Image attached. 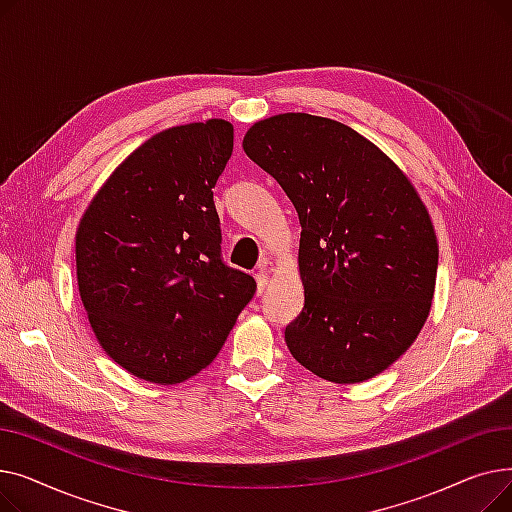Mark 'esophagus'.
Segmentation results:
<instances>
[{"instance_id": "esophagus-1", "label": "esophagus", "mask_w": 512, "mask_h": 512, "mask_svg": "<svg viewBox=\"0 0 512 512\" xmlns=\"http://www.w3.org/2000/svg\"><path fill=\"white\" fill-rule=\"evenodd\" d=\"M255 280H257V294H263L265 292V288H267V274L265 272H259L257 276H255Z\"/></svg>"}]
</instances>
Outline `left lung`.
Listing matches in <instances>:
<instances>
[{"label":"left lung","instance_id":"obj_1","mask_svg":"<svg viewBox=\"0 0 512 512\" xmlns=\"http://www.w3.org/2000/svg\"><path fill=\"white\" fill-rule=\"evenodd\" d=\"M242 149L299 215L305 307L284 330L290 355L336 384L382 373L417 338L436 288L438 240L413 184L330 118L261 120Z\"/></svg>","mask_w":512,"mask_h":512}]
</instances>
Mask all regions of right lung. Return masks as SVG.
I'll use <instances>...</instances> for the list:
<instances>
[{
  "label": "right lung",
  "mask_w": 512,
  "mask_h": 512,
  "mask_svg": "<svg viewBox=\"0 0 512 512\" xmlns=\"http://www.w3.org/2000/svg\"><path fill=\"white\" fill-rule=\"evenodd\" d=\"M232 147L226 120L159 132L80 220L76 276L91 328L141 380L178 384L207 367L257 290L222 257L213 186Z\"/></svg>",
  "instance_id": "add662e5"
}]
</instances>
